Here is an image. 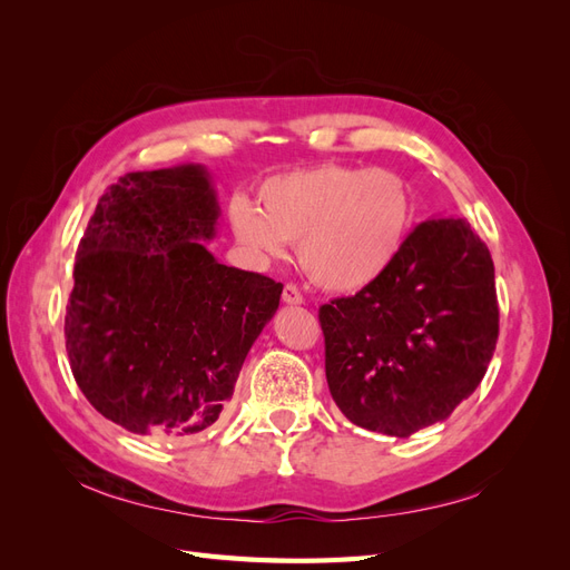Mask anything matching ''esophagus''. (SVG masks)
I'll return each mask as SVG.
<instances>
[{
	"label": "esophagus",
	"mask_w": 570,
	"mask_h": 570,
	"mask_svg": "<svg viewBox=\"0 0 570 570\" xmlns=\"http://www.w3.org/2000/svg\"><path fill=\"white\" fill-rule=\"evenodd\" d=\"M283 302H285V304H302V302H304V297H302L299 287H297V285H292V283H287V285L283 287Z\"/></svg>",
	"instance_id": "obj_1"
}]
</instances>
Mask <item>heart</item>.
Instances as JSON below:
<instances>
[{
	"label": "heart",
	"mask_w": 570,
	"mask_h": 570,
	"mask_svg": "<svg viewBox=\"0 0 570 570\" xmlns=\"http://www.w3.org/2000/svg\"><path fill=\"white\" fill-rule=\"evenodd\" d=\"M416 223L411 183L390 168L318 164L271 176L256 206L235 197L230 226L258 256H283L297 243L299 266L327 292L375 285L400 258Z\"/></svg>",
	"instance_id": "b5f03b06"
}]
</instances>
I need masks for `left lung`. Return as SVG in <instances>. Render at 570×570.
<instances>
[{
    "label": "left lung",
    "mask_w": 570,
    "mask_h": 570,
    "mask_svg": "<svg viewBox=\"0 0 570 570\" xmlns=\"http://www.w3.org/2000/svg\"><path fill=\"white\" fill-rule=\"evenodd\" d=\"M318 321L340 411L409 438L450 416L488 371L499 337L490 249L461 216L423 220L381 281L323 304Z\"/></svg>",
    "instance_id": "obj_1"
}]
</instances>
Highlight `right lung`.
<instances>
[{
    "label": "right lung",
    "instance_id": "right-lung-1",
    "mask_svg": "<svg viewBox=\"0 0 570 570\" xmlns=\"http://www.w3.org/2000/svg\"><path fill=\"white\" fill-rule=\"evenodd\" d=\"M204 166L137 170L99 197L73 268L66 352L80 392L137 435L218 421L283 283L218 264Z\"/></svg>",
    "mask_w": 570,
    "mask_h": 570
}]
</instances>
